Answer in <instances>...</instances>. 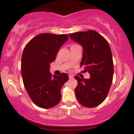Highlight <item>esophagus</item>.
<instances>
[{
    "label": "esophagus",
    "mask_w": 134,
    "mask_h": 134,
    "mask_svg": "<svg viewBox=\"0 0 134 134\" xmlns=\"http://www.w3.org/2000/svg\"><path fill=\"white\" fill-rule=\"evenodd\" d=\"M69 79H72L74 78V76L72 75H69Z\"/></svg>",
    "instance_id": "obj_1"
}]
</instances>
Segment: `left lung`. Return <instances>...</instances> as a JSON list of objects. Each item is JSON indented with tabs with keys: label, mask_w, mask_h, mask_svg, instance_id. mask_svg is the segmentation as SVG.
<instances>
[{
	"label": "left lung",
	"mask_w": 134,
	"mask_h": 134,
	"mask_svg": "<svg viewBox=\"0 0 134 134\" xmlns=\"http://www.w3.org/2000/svg\"><path fill=\"white\" fill-rule=\"evenodd\" d=\"M69 36L83 48L80 67H83V72L91 76L89 79L75 77L78 81L76 97L82 106L96 107L106 98L113 80V63L109 44L94 30L76 32Z\"/></svg>",
	"instance_id": "8db88e82"
}]
</instances>
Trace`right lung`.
<instances>
[{"mask_svg": "<svg viewBox=\"0 0 134 134\" xmlns=\"http://www.w3.org/2000/svg\"><path fill=\"white\" fill-rule=\"evenodd\" d=\"M68 40L66 34H41L27 43L23 52L21 75L24 86L34 103L41 108L54 107L62 98L60 90L69 80L68 75L52 76L50 64Z\"/></svg>", "mask_w": 134, "mask_h": 134, "instance_id": "1", "label": "right lung"}]
</instances>
